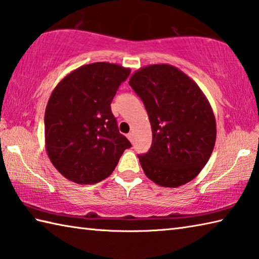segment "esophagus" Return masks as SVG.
<instances>
[{
  "mask_svg": "<svg viewBox=\"0 0 259 259\" xmlns=\"http://www.w3.org/2000/svg\"><path fill=\"white\" fill-rule=\"evenodd\" d=\"M127 139L131 141V142L132 143H133L134 142V138H133V133H128L127 134Z\"/></svg>",
  "mask_w": 259,
  "mask_h": 259,
  "instance_id": "34e87169",
  "label": "esophagus"
}]
</instances>
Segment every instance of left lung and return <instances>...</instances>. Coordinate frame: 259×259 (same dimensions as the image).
<instances>
[{
    "label": "left lung",
    "instance_id": "1",
    "mask_svg": "<svg viewBox=\"0 0 259 259\" xmlns=\"http://www.w3.org/2000/svg\"><path fill=\"white\" fill-rule=\"evenodd\" d=\"M128 83L143 101L152 128L150 150L138 155L146 177L163 187L187 184L201 172L215 144V117L205 95L169 64L144 66Z\"/></svg>",
    "mask_w": 259,
    "mask_h": 259
}]
</instances>
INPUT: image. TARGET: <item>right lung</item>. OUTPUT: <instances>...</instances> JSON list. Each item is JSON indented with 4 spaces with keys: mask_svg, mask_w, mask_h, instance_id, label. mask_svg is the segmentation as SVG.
I'll list each match as a JSON object with an SVG mask.
<instances>
[{
    "mask_svg": "<svg viewBox=\"0 0 259 259\" xmlns=\"http://www.w3.org/2000/svg\"><path fill=\"white\" fill-rule=\"evenodd\" d=\"M130 73L113 63H92L72 71L53 90L45 111L46 151L66 179L81 185L101 182L132 146L110 108Z\"/></svg>",
    "mask_w": 259,
    "mask_h": 259,
    "instance_id": "obj_1",
    "label": "right lung"
}]
</instances>
